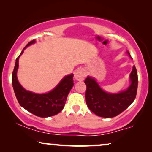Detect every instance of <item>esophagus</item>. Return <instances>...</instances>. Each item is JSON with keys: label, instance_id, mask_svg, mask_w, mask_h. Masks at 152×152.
I'll use <instances>...</instances> for the list:
<instances>
[{"label": "esophagus", "instance_id": "esophagus-1", "mask_svg": "<svg viewBox=\"0 0 152 152\" xmlns=\"http://www.w3.org/2000/svg\"><path fill=\"white\" fill-rule=\"evenodd\" d=\"M86 77V72L83 69L77 70L74 75V78L77 81H83Z\"/></svg>", "mask_w": 152, "mask_h": 152}]
</instances>
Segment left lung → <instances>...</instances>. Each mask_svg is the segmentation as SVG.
<instances>
[{"label": "left lung", "mask_w": 152, "mask_h": 152, "mask_svg": "<svg viewBox=\"0 0 152 152\" xmlns=\"http://www.w3.org/2000/svg\"><path fill=\"white\" fill-rule=\"evenodd\" d=\"M128 55L132 58L129 51ZM130 85L126 90L113 93L104 91L94 77L88 76L84 81L86 85V102L88 109L99 117L113 118L129 107L136 98L138 88V72L135 66L129 75Z\"/></svg>", "instance_id": "8db88e82"}]
</instances>
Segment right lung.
Returning <instances> with one entry per match:
<instances>
[{
  "mask_svg": "<svg viewBox=\"0 0 152 152\" xmlns=\"http://www.w3.org/2000/svg\"><path fill=\"white\" fill-rule=\"evenodd\" d=\"M35 42L36 41L33 40L28 43L16 59L12 72V84L16 99L23 109L39 117H50L57 115L64 109L68 93L74 85L73 74L64 77L53 90L48 93L39 94L26 90L20 84L17 78L18 59L24 50Z\"/></svg>",
  "mask_w": 152,
  "mask_h": 152,
  "instance_id": "obj_1",
  "label": "right lung"
}]
</instances>
